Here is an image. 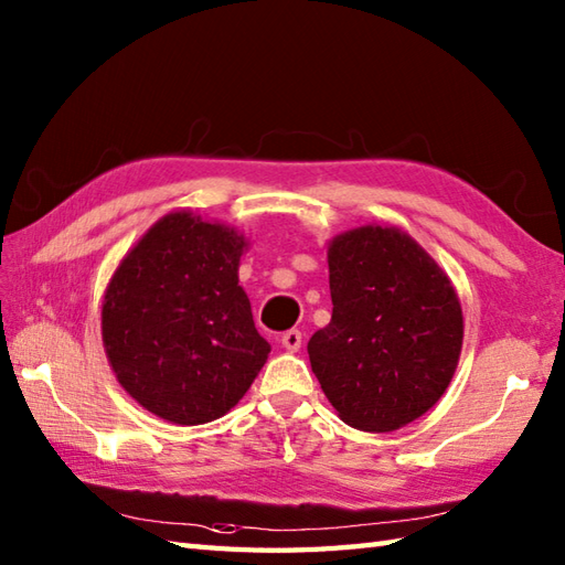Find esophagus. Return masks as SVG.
Returning a JSON list of instances; mask_svg holds the SVG:
<instances>
[{
  "label": "esophagus",
  "instance_id": "34e87169",
  "mask_svg": "<svg viewBox=\"0 0 565 565\" xmlns=\"http://www.w3.org/2000/svg\"><path fill=\"white\" fill-rule=\"evenodd\" d=\"M301 344H303L301 330H286V332L281 334V347H284V350L298 352V350H301Z\"/></svg>",
  "mask_w": 565,
  "mask_h": 565
}]
</instances>
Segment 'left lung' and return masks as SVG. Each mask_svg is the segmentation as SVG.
<instances>
[{
    "mask_svg": "<svg viewBox=\"0 0 565 565\" xmlns=\"http://www.w3.org/2000/svg\"><path fill=\"white\" fill-rule=\"evenodd\" d=\"M332 320L308 342L340 419L393 431L435 405L459 364L463 316L449 276L398 227L362 225L328 247Z\"/></svg>",
    "mask_w": 565,
    "mask_h": 565,
    "instance_id": "obj_1",
    "label": "left lung"
}]
</instances>
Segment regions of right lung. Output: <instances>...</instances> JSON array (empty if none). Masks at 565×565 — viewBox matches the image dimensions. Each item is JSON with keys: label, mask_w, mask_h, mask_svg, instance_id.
Returning a JSON list of instances; mask_svg holds the SVG:
<instances>
[{"label": "right lung", "mask_w": 565, "mask_h": 565, "mask_svg": "<svg viewBox=\"0 0 565 565\" xmlns=\"http://www.w3.org/2000/svg\"><path fill=\"white\" fill-rule=\"evenodd\" d=\"M245 235L189 211L167 213L118 264L102 306L118 383L174 425L218 419L271 352L237 284Z\"/></svg>", "instance_id": "obj_1"}]
</instances>
